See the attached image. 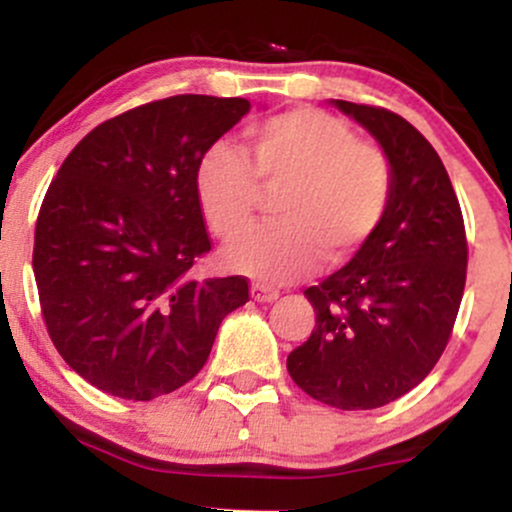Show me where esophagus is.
I'll return each mask as SVG.
<instances>
[{
    "label": "esophagus",
    "instance_id": "obj_1",
    "mask_svg": "<svg viewBox=\"0 0 512 512\" xmlns=\"http://www.w3.org/2000/svg\"><path fill=\"white\" fill-rule=\"evenodd\" d=\"M250 296L260 303H269V301H276V298H279V291L272 289V286H267V284H252Z\"/></svg>",
    "mask_w": 512,
    "mask_h": 512
}]
</instances>
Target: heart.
<instances>
[{"label": "heart", "mask_w": 512, "mask_h": 512, "mask_svg": "<svg viewBox=\"0 0 512 512\" xmlns=\"http://www.w3.org/2000/svg\"><path fill=\"white\" fill-rule=\"evenodd\" d=\"M197 199L214 236L248 228L262 190L279 192L272 226L233 240L223 260L260 281L301 279L320 264L349 262L383 226L395 168L342 117L315 108L272 115L248 129L245 151L216 142L197 166Z\"/></svg>", "instance_id": "b5f03b06"}]
</instances>
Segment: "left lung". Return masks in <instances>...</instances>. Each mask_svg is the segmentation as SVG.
<instances>
[{
    "label": "left lung",
    "mask_w": 512,
    "mask_h": 512,
    "mask_svg": "<svg viewBox=\"0 0 512 512\" xmlns=\"http://www.w3.org/2000/svg\"><path fill=\"white\" fill-rule=\"evenodd\" d=\"M334 105L387 151L395 197L354 260L305 289L315 327L286 368L317 402L375 409L407 395L443 356L467 281V233L448 170L419 129L378 105Z\"/></svg>",
    "instance_id": "8db88e82"
}]
</instances>
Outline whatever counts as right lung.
Returning a JSON list of instances; mask_svg holds the SVG:
<instances>
[{
    "instance_id": "right-lung-1",
    "label": "right lung",
    "mask_w": 512,
    "mask_h": 512,
    "mask_svg": "<svg viewBox=\"0 0 512 512\" xmlns=\"http://www.w3.org/2000/svg\"><path fill=\"white\" fill-rule=\"evenodd\" d=\"M245 98L182 93L110 117L64 158L35 221L40 313L64 361L108 395L149 402L204 368L245 276L197 281L211 250L197 199L204 151Z\"/></svg>"
}]
</instances>
